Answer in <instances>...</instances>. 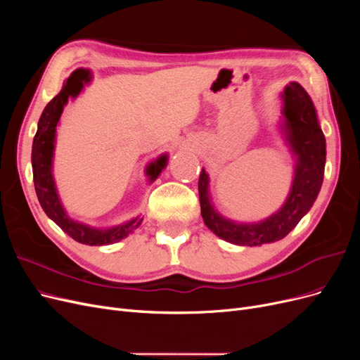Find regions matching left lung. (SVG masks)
<instances>
[{"mask_svg": "<svg viewBox=\"0 0 360 360\" xmlns=\"http://www.w3.org/2000/svg\"><path fill=\"white\" fill-rule=\"evenodd\" d=\"M284 105L288 141L292 151L297 155V167L290 197L276 214L263 222L250 225L224 219L210 205L209 193H207L209 177L204 169L200 174L201 216L205 225L226 242L242 246H257L281 240L308 213L320 192L324 177L326 139L311 97L299 84L291 82L284 91Z\"/></svg>", "mask_w": 360, "mask_h": 360, "instance_id": "8db88e82", "label": "left lung"}]
</instances>
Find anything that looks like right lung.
<instances>
[{"label":"right lung","mask_w":360,"mask_h":360,"mask_svg":"<svg viewBox=\"0 0 360 360\" xmlns=\"http://www.w3.org/2000/svg\"><path fill=\"white\" fill-rule=\"evenodd\" d=\"M90 81V73L86 70H75L63 86V90L53 97V99L46 105L45 111L41 112V117L39 120L37 134L32 141V153H31V162H32V179H34V188L39 202L41 209L56 222L61 230L69 234L73 240L90 245V246H102L110 245L114 242H120L122 238L127 237L129 233L132 231V228H136L139 225V219L130 221L126 225H120L115 228H110V230H94L86 225L78 224L72 219H69L66 212L63 210L60 204L58 195L56 191V184H53L52 179V151H53V139H56V127L60 120V115L63 112V108L66 105L68 99L72 96H78V93L82 90L84 82ZM167 165V156H162L158 162L151 163L147 169L148 176H151V180L159 176L162 168Z\"/></svg>","instance_id":"1"}]
</instances>
